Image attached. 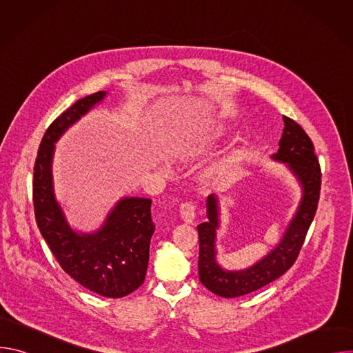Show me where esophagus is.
<instances>
[{
  "mask_svg": "<svg viewBox=\"0 0 353 353\" xmlns=\"http://www.w3.org/2000/svg\"><path fill=\"white\" fill-rule=\"evenodd\" d=\"M180 218L185 223H192L195 219V208L191 203H185L180 205Z\"/></svg>",
  "mask_w": 353,
  "mask_h": 353,
  "instance_id": "esophagus-1",
  "label": "esophagus"
}]
</instances>
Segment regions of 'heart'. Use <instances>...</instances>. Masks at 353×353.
<instances>
[{
  "label": "heart",
  "instance_id": "obj_1",
  "mask_svg": "<svg viewBox=\"0 0 353 353\" xmlns=\"http://www.w3.org/2000/svg\"><path fill=\"white\" fill-rule=\"evenodd\" d=\"M223 137V127L216 123H207L195 125L188 130L180 139L172 145V157L179 162H194L203 157L221 138ZM229 168V161L219 162L201 174V183L212 185L225 176Z\"/></svg>",
  "mask_w": 353,
  "mask_h": 353
}]
</instances>
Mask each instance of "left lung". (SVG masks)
<instances>
[{
    "instance_id": "left-lung-1",
    "label": "left lung",
    "mask_w": 353,
    "mask_h": 353,
    "mask_svg": "<svg viewBox=\"0 0 353 353\" xmlns=\"http://www.w3.org/2000/svg\"><path fill=\"white\" fill-rule=\"evenodd\" d=\"M279 149L272 161L285 163L300 188V203L279 243L261 260L244 270L229 271L218 263L216 236L221 228V201L215 194L207 198L208 221L196 226L199 239V281L222 297H239L256 292L283 275L296 261L306 233L313 222L321 188V172L309 135L296 121L283 117Z\"/></svg>"
}]
</instances>
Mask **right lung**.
<instances>
[{
    "mask_svg": "<svg viewBox=\"0 0 353 353\" xmlns=\"http://www.w3.org/2000/svg\"><path fill=\"white\" fill-rule=\"evenodd\" d=\"M108 92L85 96L47 128L34 163L33 204L41 236L61 268L83 288L105 297H124L146 274L149 243L155 232L149 198L123 196L93 232L71 228L54 191L56 142L82 116L102 103Z\"/></svg>",
    "mask_w": 353,
    "mask_h": 353,
    "instance_id": "right-lung-1",
    "label": "right lung"
}]
</instances>
